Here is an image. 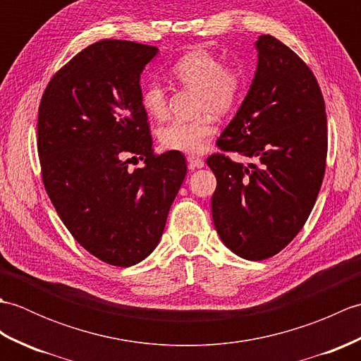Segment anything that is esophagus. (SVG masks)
<instances>
[{
  "label": "esophagus",
  "mask_w": 361,
  "mask_h": 361,
  "mask_svg": "<svg viewBox=\"0 0 361 361\" xmlns=\"http://www.w3.org/2000/svg\"><path fill=\"white\" fill-rule=\"evenodd\" d=\"M188 166L190 171H194V169H202L204 167V161L197 157H188Z\"/></svg>",
  "instance_id": "1"
}]
</instances>
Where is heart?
<instances>
[{"label":"heart","instance_id":"heart-1","mask_svg":"<svg viewBox=\"0 0 361 361\" xmlns=\"http://www.w3.org/2000/svg\"><path fill=\"white\" fill-rule=\"evenodd\" d=\"M172 75L185 87L198 90L200 118L172 121L159 128L158 140L167 150L181 153L202 152L206 141L216 132L212 113L224 114L239 101L245 87V71L240 65L224 62L208 51H192L176 60ZM141 104L152 119L167 116V93L158 82H150L142 90Z\"/></svg>","mask_w":361,"mask_h":361}]
</instances>
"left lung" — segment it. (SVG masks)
Returning a JSON list of instances; mask_svg holds the SVG:
<instances>
[{"label":"left lung","mask_w":361,"mask_h":361,"mask_svg":"<svg viewBox=\"0 0 361 361\" xmlns=\"http://www.w3.org/2000/svg\"><path fill=\"white\" fill-rule=\"evenodd\" d=\"M257 66L247 96L217 141L242 163L212 155V220L225 247L247 260L286 248L309 219L327 153L324 99L315 75L271 35L255 43Z\"/></svg>","instance_id":"left-lung-1"}]
</instances>
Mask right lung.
Here are the masks:
<instances>
[{
    "instance_id": "obj_1",
    "label": "right lung",
    "mask_w": 361,
    "mask_h": 361,
    "mask_svg": "<svg viewBox=\"0 0 361 361\" xmlns=\"http://www.w3.org/2000/svg\"><path fill=\"white\" fill-rule=\"evenodd\" d=\"M155 46L101 40L46 87L38 109V157L59 217L83 248L132 267L157 248L186 176L180 152L153 155L141 73ZM133 154L145 166L128 171Z\"/></svg>"
}]
</instances>
